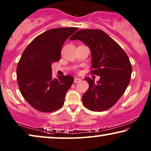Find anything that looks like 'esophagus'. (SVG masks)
<instances>
[{"instance_id":"obj_1","label":"esophagus","mask_w":151,"mask_h":151,"mask_svg":"<svg viewBox=\"0 0 151 151\" xmlns=\"http://www.w3.org/2000/svg\"><path fill=\"white\" fill-rule=\"evenodd\" d=\"M80 81H81V79H80V78H74V83H78V82H79Z\"/></svg>"}]
</instances>
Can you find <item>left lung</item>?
I'll return each mask as SVG.
<instances>
[{
  "instance_id": "left-lung-1",
  "label": "left lung",
  "mask_w": 151,
  "mask_h": 151,
  "mask_svg": "<svg viewBox=\"0 0 151 151\" xmlns=\"http://www.w3.org/2000/svg\"><path fill=\"white\" fill-rule=\"evenodd\" d=\"M79 40L89 47L91 52L92 74L100 76L95 80L85 78L89 84L82 96L84 106L93 111H104L112 107L124 94L129 85L132 66L122 48L100 29H82L71 38Z\"/></svg>"
}]
</instances>
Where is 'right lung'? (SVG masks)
Masks as SVG:
<instances>
[{
  "mask_svg": "<svg viewBox=\"0 0 151 151\" xmlns=\"http://www.w3.org/2000/svg\"><path fill=\"white\" fill-rule=\"evenodd\" d=\"M77 27L51 29L39 35L26 47L17 65V82L27 102L41 112L60 109L74 81L71 76L52 78L51 64L60 60L64 42Z\"/></svg>",
  "mask_w": 151,
  "mask_h": 151,
  "instance_id": "obj_1",
  "label": "right lung"
}]
</instances>
